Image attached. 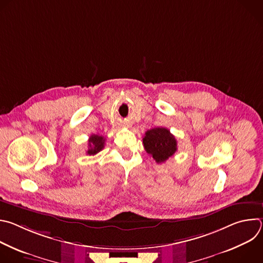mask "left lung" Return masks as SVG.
Here are the masks:
<instances>
[{
    "label": "left lung",
    "mask_w": 263,
    "mask_h": 263,
    "mask_svg": "<svg viewBox=\"0 0 263 263\" xmlns=\"http://www.w3.org/2000/svg\"><path fill=\"white\" fill-rule=\"evenodd\" d=\"M142 142L146 153L151 155L157 163L166 161L177 151V140L166 128L147 130Z\"/></svg>",
    "instance_id": "obj_1"
}]
</instances>
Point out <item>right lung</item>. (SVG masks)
<instances>
[{
  "label": "right lung",
  "mask_w": 263,
  "mask_h": 263,
  "mask_svg": "<svg viewBox=\"0 0 263 263\" xmlns=\"http://www.w3.org/2000/svg\"><path fill=\"white\" fill-rule=\"evenodd\" d=\"M104 144H105V138L103 136L93 134L88 139V149L86 153L88 155H96L104 148Z\"/></svg>",
  "instance_id": "right-lung-1"
}]
</instances>
